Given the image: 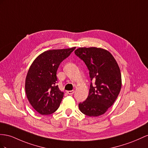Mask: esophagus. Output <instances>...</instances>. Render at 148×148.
I'll use <instances>...</instances> for the list:
<instances>
[{"label":"esophagus","mask_w":148,"mask_h":148,"mask_svg":"<svg viewBox=\"0 0 148 148\" xmlns=\"http://www.w3.org/2000/svg\"><path fill=\"white\" fill-rule=\"evenodd\" d=\"M74 90H67V93L68 94H70V95H72V94H74Z\"/></svg>","instance_id":"34e87169"}]
</instances>
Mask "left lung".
<instances>
[{"label": "left lung", "mask_w": 148, "mask_h": 148, "mask_svg": "<svg viewBox=\"0 0 148 148\" xmlns=\"http://www.w3.org/2000/svg\"><path fill=\"white\" fill-rule=\"evenodd\" d=\"M89 71L90 83L88 98L79 104L85 115L96 117L108 111L117 99L122 85L119 67L108 51L95 47H80L74 52Z\"/></svg>", "instance_id": "obj_1"}]
</instances>
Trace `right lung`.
I'll use <instances>...</instances> for the list:
<instances>
[{
  "instance_id": "right-lung-1",
  "label": "right lung",
  "mask_w": 148,
  "mask_h": 148,
  "mask_svg": "<svg viewBox=\"0 0 148 148\" xmlns=\"http://www.w3.org/2000/svg\"><path fill=\"white\" fill-rule=\"evenodd\" d=\"M75 49L45 51L30 66L25 79V93L30 104L40 114H51L59 108L64 92L56 85L57 71L62 60Z\"/></svg>"
}]
</instances>
